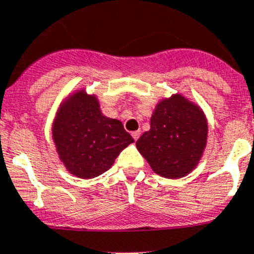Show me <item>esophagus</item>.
Wrapping results in <instances>:
<instances>
[{"instance_id":"34e87169","label":"esophagus","mask_w":254,"mask_h":254,"mask_svg":"<svg viewBox=\"0 0 254 254\" xmlns=\"http://www.w3.org/2000/svg\"><path fill=\"white\" fill-rule=\"evenodd\" d=\"M140 134H141L140 131H134V132H132V137H133L134 141H137L138 137H140Z\"/></svg>"}]
</instances>
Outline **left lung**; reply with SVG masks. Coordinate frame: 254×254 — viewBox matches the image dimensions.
<instances>
[{"mask_svg":"<svg viewBox=\"0 0 254 254\" xmlns=\"http://www.w3.org/2000/svg\"><path fill=\"white\" fill-rule=\"evenodd\" d=\"M207 131L202 109L182 94H173L156 104L150 129L138 138L136 147L156 174L182 178L198 165Z\"/></svg>","mask_w":254,"mask_h":254,"instance_id":"1","label":"left lung"}]
</instances>
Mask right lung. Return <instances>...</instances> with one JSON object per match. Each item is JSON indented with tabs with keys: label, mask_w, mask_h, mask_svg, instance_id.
<instances>
[{
	"label": "right lung",
	"mask_w": 254,
	"mask_h": 254,
	"mask_svg": "<svg viewBox=\"0 0 254 254\" xmlns=\"http://www.w3.org/2000/svg\"><path fill=\"white\" fill-rule=\"evenodd\" d=\"M52 138L66 169L82 179L107 172L121 151L133 142L122 122L105 117L96 95L84 89L61 103L52 123Z\"/></svg>",
	"instance_id": "obj_1"
}]
</instances>
